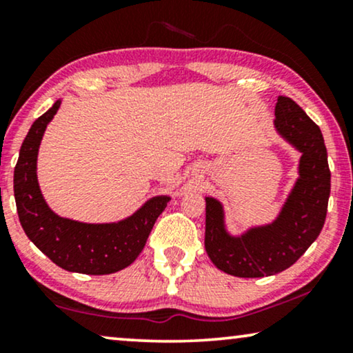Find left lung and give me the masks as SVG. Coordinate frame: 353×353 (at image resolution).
Returning a JSON list of instances; mask_svg holds the SVG:
<instances>
[{
	"label": "left lung",
	"mask_w": 353,
	"mask_h": 353,
	"mask_svg": "<svg viewBox=\"0 0 353 353\" xmlns=\"http://www.w3.org/2000/svg\"><path fill=\"white\" fill-rule=\"evenodd\" d=\"M276 130L302 152L296 186L274 223L241 238L225 231L219 201L205 197V250L221 272L239 278L272 276L291 267L321 233L331 192V172L321 130L291 98L279 96Z\"/></svg>",
	"instance_id": "left-lung-1"
}]
</instances>
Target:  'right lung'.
<instances>
[{"instance_id":"1","label":"right lung","mask_w":353,"mask_h":353,"mask_svg":"<svg viewBox=\"0 0 353 353\" xmlns=\"http://www.w3.org/2000/svg\"><path fill=\"white\" fill-rule=\"evenodd\" d=\"M61 101L38 117L23 139L14 168V197L28 239L57 267L83 274H109L133 263L146 244L168 197H154L119 223L88 225L61 219L46 205L37 181V156L46 125Z\"/></svg>"}]
</instances>
